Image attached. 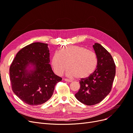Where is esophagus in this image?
Returning a JSON list of instances; mask_svg holds the SVG:
<instances>
[{
    "label": "esophagus",
    "instance_id": "1",
    "mask_svg": "<svg viewBox=\"0 0 133 133\" xmlns=\"http://www.w3.org/2000/svg\"><path fill=\"white\" fill-rule=\"evenodd\" d=\"M64 81H65V82H71V81L70 80H69V79H64Z\"/></svg>",
    "mask_w": 133,
    "mask_h": 133
}]
</instances>
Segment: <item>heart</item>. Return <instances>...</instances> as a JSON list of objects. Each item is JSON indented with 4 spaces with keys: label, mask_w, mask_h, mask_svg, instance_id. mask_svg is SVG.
I'll return each instance as SVG.
<instances>
[{
    "label": "heart",
    "mask_w": 133,
    "mask_h": 133,
    "mask_svg": "<svg viewBox=\"0 0 133 133\" xmlns=\"http://www.w3.org/2000/svg\"><path fill=\"white\" fill-rule=\"evenodd\" d=\"M51 65L58 75H62L68 66L69 68L66 72L68 77L84 79L89 77L95 70L98 58L94 53L83 46H67L53 54Z\"/></svg>",
    "instance_id": "1"
}]
</instances>
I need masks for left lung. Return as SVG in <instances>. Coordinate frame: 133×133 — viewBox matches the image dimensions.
<instances>
[{"instance_id": "1", "label": "left lung", "mask_w": 133, "mask_h": 133, "mask_svg": "<svg viewBox=\"0 0 133 133\" xmlns=\"http://www.w3.org/2000/svg\"><path fill=\"white\" fill-rule=\"evenodd\" d=\"M92 47L98 58L97 67L89 77L81 79L80 89L75 94L79 102L87 105L99 103L109 94L115 75V64L111 54L99 43Z\"/></svg>"}]
</instances>
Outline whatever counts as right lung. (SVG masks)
<instances>
[{"instance_id": "1", "label": "right lung", "mask_w": 133, "mask_h": 133, "mask_svg": "<svg viewBox=\"0 0 133 133\" xmlns=\"http://www.w3.org/2000/svg\"><path fill=\"white\" fill-rule=\"evenodd\" d=\"M48 45L37 42L24 47L10 66L12 90L23 102L30 105L48 101L56 84L62 80L52 70Z\"/></svg>"}]
</instances>
